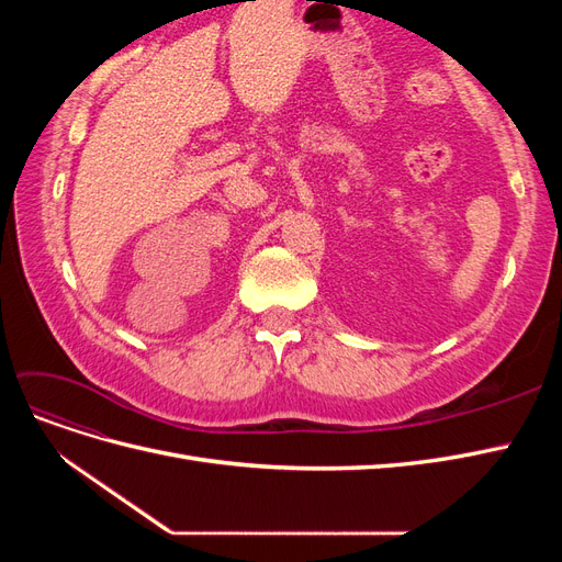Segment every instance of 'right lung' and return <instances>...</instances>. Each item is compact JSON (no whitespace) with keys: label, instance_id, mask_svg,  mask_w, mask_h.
<instances>
[{"label":"right lung","instance_id":"1","mask_svg":"<svg viewBox=\"0 0 562 562\" xmlns=\"http://www.w3.org/2000/svg\"><path fill=\"white\" fill-rule=\"evenodd\" d=\"M252 2H255V0H252Z\"/></svg>","mask_w":562,"mask_h":562}]
</instances>
